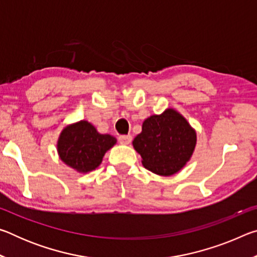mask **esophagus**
Wrapping results in <instances>:
<instances>
[{
  "mask_svg": "<svg viewBox=\"0 0 257 257\" xmlns=\"http://www.w3.org/2000/svg\"><path fill=\"white\" fill-rule=\"evenodd\" d=\"M133 137L130 136V135H121V136H119L118 141L120 144H123V145H128L130 142H132Z\"/></svg>",
  "mask_w": 257,
  "mask_h": 257,
  "instance_id": "obj_1",
  "label": "esophagus"
}]
</instances>
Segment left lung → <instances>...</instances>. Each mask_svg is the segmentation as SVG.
Segmentation results:
<instances>
[{
	"instance_id": "obj_1",
	"label": "left lung",
	"mask_w": 257,
	"mask_h": 257,
	"mask_svg": "<svg viewBox=\"0 0 257 257\" xmlns=\"http://www.w3.org/2000/svg\"><path fill=\"white\" fill-rule=\"evenodd\" d=\"M133 145L147 170L171 176L181 170L193 155L196 133L180 113L168 108L143 122L142 133L135 137Z\"/></svg>"
}]
</instances>
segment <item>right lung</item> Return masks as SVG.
Wrapping results in <instances>:
<instances>
[{
  "label": "right lung",
  "mask_w": 257,
  "mask_h": 257,
  "mask_svg": "<svg viewBox=\"0 0 257 257\" xmlns=\"http://www.w3.org/2000/svg\"><path fill=\"white\" fill-rule=\"evenodd\" d=\"M115 143L116 139L111 135L99 134L92 123L82 120L62 130L58 153L69 167L85 173L95 170Z\"/></svg>",
  "instance_id": "obj_1"
}]
</instances>
